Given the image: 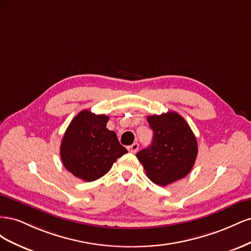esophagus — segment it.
Instances as JSON below:
<instances>
[{
	"label": "esophagus",
	"mask_w": 251,
	"mask_h": 251,
	"mask_svg": "<svg viewBox=\"0 0 251 251\" xmlns=\"http://www.w3.org/2000/svg\"><path fill=\"white\" fill-rule=\"evenodd\" d=\"M138 149H139V144L137 143V142H135V143H133L132 146H130V147H127V150H128V151H131V153H136V151H138Z\"/></svg>",
	"instance_id": "34e87169"
}]
</instances>
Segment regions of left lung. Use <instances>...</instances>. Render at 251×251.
Here are the masks:
<instances>
[{
  "mask_svg": "<svg viewBox=\"0 0 251 251\" xmlns=\"http://www.w3.org/2000/svg\"><path fill=\"white\" fill-rule=\"evenodd\" d=\"M147 119L154 133L153 141L136 155L147 176L161 186L184 178L198 155V143L192 128L176 112L151 115Z\"/></svg>",
  "mask_w": 251,
  "mask_h": 251,
  "instance_id": "8db88e82",
  "label": "left lung"
}]
</instances>
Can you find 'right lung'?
<instances>
[{
  "instance_id": "obj_1",
  "label": "right lung",
  "mask_w": 251,
  "mask_h": 251,
  "mask_svg": "<svg viewBox=\"0 0 251 251\" xmlns=\"http://www.w3.org/2000/svg\"><path fill=\"white\" fill-rule=\"evenodd\" d=\"M108 121L109 116L83 110L67 127L59 153L64 166L75 177L87 182L100 179L127 153L115 132L107 128Z\"/></svg>"
}]
</instances>
